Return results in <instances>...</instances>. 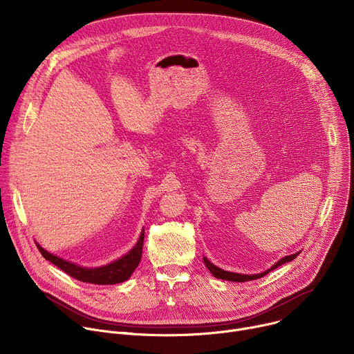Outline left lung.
Returning a JSON list of instances; mask_svg holds the SVG:
<instances>
[{
  "instance_id": "1",
  "label": "left lung",
  "mask_w": 354,
  "mask_h": 354,
  "mask_svg": "<svg viewBox=\"0 0 354 354\" xmlns=\"http://www.w3.org/2000/svg\"><path fill=\"white\" fill-rule=\"evenodd\" d=\"M299 252H297V254H292V255H288V257H284L281 258L280 261H277V263H274L270 269L262 272V273H258V274H241V273H232V272H227V270H223L220 269L218 266L213 265L207 258L203 257V261H205V265L207 266V269L210 270V273L217 277V279H221V280H228V281H238V283H242V281H249V280H255V279H261L263 276H266L269 272L274 270L276 268L287 263V262H291L292 259H295L298 257Z\"/></svg>"
}]
</instances>
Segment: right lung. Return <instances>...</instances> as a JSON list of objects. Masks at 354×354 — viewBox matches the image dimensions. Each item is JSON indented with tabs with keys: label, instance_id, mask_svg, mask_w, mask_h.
Returning <instances> with one entry per match:
<instances>
[{
	"label": "right lung",
	"instance_id": "obj_1",
	"mask_svg": "<svg viewBox=\"0 0 354 354\" xmlns=\"http://www.w3.org/2000/svg\"><path fill=\"white\" fill-rule=\"evenodd\" d=\"M142 243H144V230L140 234V238L137 243L130 249L126 255L122 258L105 265V266H99V268H82L80 265H75L73 262L64 261L53 254H50L46 249H43L37 242L36 246L40 250V254L43 255L44 259L48 262H52L57 268H60L63 272L70 274L71 277L84 281V283H91V284H118L123 283L130 279L136 268L138 266L141 261V254H142Z\"/></svg>",
	"mask_w": 354,
	"mask_h": 354
}]
</instances>
